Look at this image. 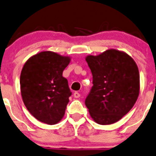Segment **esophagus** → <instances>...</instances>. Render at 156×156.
<instances>
[{
    "instance_id": "34e87169",
    "label": "esophagus",
    "mask_w": 156,
    "mask_h": 156,
    "mask_svg": "<svg viewBox=\"0 0 156 156\" xmlns=\"http://www.w3.org/2000/svg\"><path fill=\"white\" fill-rule=\"evenodd\" d=\"M73 97L75 98H78L80 97V94L79 92H74L73 93Z\"/></svg>"
}]
</instances>
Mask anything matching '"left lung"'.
I'll return each mask as SVG.
<instances>
[{"label": "left lung", "instance_id": "8db88e82", "mask_svg": "<svg viewBox=\"0 0 156 156\" xmlns=\"http://www.w3.org/2000/svg\"><path fill=\"white\" fill-rule=\"evenodd\" d=\"M93 86L86 99L90 116L99 125L116 122L134 107L140 93V73L134 59L110 49L87 55Z\"/></svg>", "mask_w": 156, "mask_h": 156}]
</instances>
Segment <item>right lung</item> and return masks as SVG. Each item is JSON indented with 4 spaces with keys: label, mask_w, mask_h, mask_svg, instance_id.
Segmentation results:
<instances>
[{
    "label": "right lung",
    "mask_w": 156,
    "mask_h": 156,
    "mask_svg": "<svg viewBox=\"0 0 156 156\" xmlns=\"http://www.w3.org/2000/svg\"><path fill=\"white\" fill-rule=\"evenodd\" d=\"M70 59V56L42 51L30 57L22 67V101L30 113L41 122L55 125L65 115L71 92L62 73Z\"/></svg>",
    "instance_id": "1"
}]
</instances>
